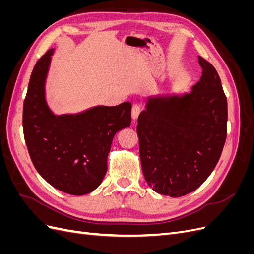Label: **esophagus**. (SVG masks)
<instances>
[{"label": "esophagus", "mask_w": 254, "mask_h": 254, "mask_svg": "<svg viewBox=\"0 0 254 254\" xmlns=\"http://www.w3.org/2000/svg\"><path fill=\"white\" fill-rule=\"evenodd\" d=\"M140 112H141V106L140 105H133L132 110H131V118H132L133 122H135L137 120V117H139Z\"/></svg>", "instance_id": "1"}]
</instances>
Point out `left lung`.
I'll use <instances>...</instances> for the list:
<instances>
[{
	"label": "left lung",
	"mask_w": 254,
	"mask_h": 254,
	"mask_svg": "<svg viewBox=\"0 0 254 254\" xmlns=\"http://www.w3.org/2000/svg\"><path fill=\"white\" fill-rule=\"evenodd\" d=\"M202 76L190 93L147 98L136 132L145 180L159 194L181 197L207 179L227 137L228 106L215 67L198 56Z\"/></svg>",
	"instance_id": "left-lung-1"
}]
</instances>
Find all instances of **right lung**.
Masks as SVG:
<instances>
[{
	"instance_id": "1",
	"label": "right lung",
	"mask_w": 254,
	"mask_h": 254,
	"mask_svg": "<svg viewBox=\"0 0 254 254\" xmlns=\"http://www.w3.org/2000/svg\"><path fill=\"white\" fill-rule=\"evenodd\" d=\"M53 54L54 49L45 53L30 75L23 104L24 139L42 178L61 191L81 196L102 183L113 137L131 123V104L55 115L45 99Z\"/></svg>"
}]
</instances>
